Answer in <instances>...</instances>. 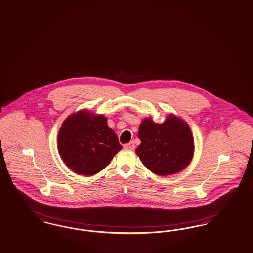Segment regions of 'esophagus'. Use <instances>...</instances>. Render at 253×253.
Wrapping results in <instances>:
<instances>
[{
	"label": "esophagus",
	"instance_id": "esophagus-1",
	"mask_svg": "<svg viewBox=\"0 0 253 253\" xmlns=\"http://www.w3.org/2000/svg\"><path fill=\"white\" fill-rule=\"evenodd\" d=\"M134 143L131 141L130 143H128V144H125L124 146H123V148H125V149H130V150H133L134 149Z\"/></svg>",
	"mask_w": 253,
	"mask_h": 253
}]
</instances>
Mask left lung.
<instances>
[{
  "label": "left lung",
  "instance_id": "1",
  "mask_svg": "<svg viewBox=\"0 0 253 253\" xmlns=\"http://www.w3.org/2000/svg\"><path fill=\"white\" fill-rule=\"evenodd\" d=\"M138 137L141 144L135 153L142 164L158 175L176 174L192 162L194 140L188 123L169 114L163 123L143 120Z\"/></svg>",
  "mask_w": 253,
  "mask_h": 253
}]
</instances>
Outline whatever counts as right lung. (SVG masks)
Returning a JSON list of instances; mask_svg holds the SVG:
<instances>
[{
	"label": "right lung",
	"mask_w": 253,
	"mask_h": 253,
	"mask_svg": "<svg viewBox=\"0 0 253 253\" xmlns=\"http://www.w3.org/2000/svg\"><path fill=\"white\" fill-rule=\"evenodd\" d=\"M122 148L105 116L87 109L71 114L58 134V150L62 161L72 171L82 175L102 171Z\"/></svg>",
	"instance_id": "1"
}]
</instances>
